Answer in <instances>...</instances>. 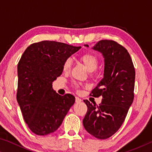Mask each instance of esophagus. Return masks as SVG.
<instances>
[{
  "label": "esophagus",
  "instance_id": "esophagus-1",
  "mask_svg": "<svg viewBox=\"0 0 152 152\" xmlns=\"http://www.w3.org/2000/svg\"><path fill=\"white\" fill-rule=\"evenodd\" d=\"M75 101H76V103H80V102L82 101V100H81L80 99L79 97L76 96V98H75Z\"/></svg>",
  "mask_w": 152,
  "mask_h": 152
}]
</instances>
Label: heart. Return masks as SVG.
<instances>
[{"label": "heart", "instance_id": "obj_1", "mask_svg": "<svg viewBox=\"0 0 152 152\" xmlns=\"http://www.w3.org/2000/svg\"><path fill=\"white\" fill-rule=\"evenodd\" d=\"M80 60L84 64V65L86 67L89 71H94L95 70H96L98 66H99V58L97 57L96 55H95L94 53L92 52H86L82 54L80 56ZM72 61L71 59L67 58L63 64V70L64 72L70 71L72 68ZM72 86L76 90H78L79 88L78 84L74 83Z\"/></svg>", "mask_w": 152, "mask_h": 152}]
</instances>
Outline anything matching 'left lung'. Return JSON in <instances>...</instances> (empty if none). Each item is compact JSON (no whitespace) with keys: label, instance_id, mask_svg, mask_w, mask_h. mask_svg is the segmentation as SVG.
Here are the masks:
<instances>
[{"label":"left lung","instance_id":"1","mask_svg":"<svg viewBox=\"0 0 152 152\" xmlns=\"http://www.w3.org/2000/svg\"><path fill=\"white\" fill-rule=\"evenodd\" d=\"M93 49L103 55L104 70L90 95L102 99L99 106L84 100L88 110L83 125L90 134L105 140L119 129L127 116L134 99L135 71L127 50L115 41L101 40Z\"/></svg>","mask_w":152,"mask_h":152}]
</instances>
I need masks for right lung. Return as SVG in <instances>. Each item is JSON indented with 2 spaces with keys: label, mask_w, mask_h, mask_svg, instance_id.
Returning <instances> with one entry per match:
<instances>
[{
  "label": "right lung",
  "mask_w": 152,
  "mask_h": 152,
  "mask_svg": "<svg viewBox=\"0 0 152 152\" xmlns=\"http://www.w3.org/2000/svg\"><path fill=\"white\" fill-rule=\"evenodd\" d=\"M81 48L53 41H42L28 47L17 66V100L25 121L38 135L59 128L75 102L71 94L56 93L52 82L63 72L67 58Z\"/></svg>",
  "instance_id": "add662e5"
}]
</instances>
